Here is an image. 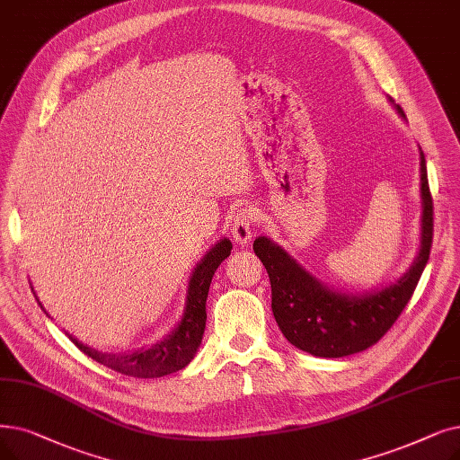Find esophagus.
<instances>
[{
  "instance_id": "obj_1",
  "label": "esophagus",
  "mask_w": 460,
  "mask_h": 460,
  "mask_svg": "<svg viewBox=\"0 0 460 460\" xmlns=\"http://www.w3.org/2000/svg\"><path fill=\"white\" fill-rule=\"evenodd\" d=\"M231 234L236 244H248L255 229V216L250 208L236 210L231 217Z\"/></svg>"
}]
</instances>
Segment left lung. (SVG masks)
Segmentation results:
<instances>
[{
	"mask_svg": "<svg viewBox=\"0 0 460 460\" xmlns=\"http://www.w3.org/2000/svg\"><path fill=\"white\" fill-rule=\"evenodd\" d=\"M391 102V99H389ZM393 103V102H391ZM406 119L402 109L394 105ZM421 229L419 248L408 270L387 286L344 291L327 286L269 236H257L253 252L265 265L272 289V314L288 342L314 357L338 358L376 344L396 322L421 278L432 244V199L425 154L419 148Z\"/></svg>",
	"mask_w": 460,
	"mask_h": 460,
	"instance_id": "left-lung-1",
	"label": "left lung"
}]
</instances>
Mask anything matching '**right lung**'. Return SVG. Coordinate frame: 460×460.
<instances>
[{"instance_id": "right-lung-1", "label": "right lung", "mask_w": 460, "mask_h": 460, "mask_svg": "<svg viewBox=\"0 0 460 460\" xmlns=\"http://www.w3.org/2000/svg\"><path fill=\"white\" fill-rule=\"evenodd\" d=\"M231 241L227 236H224L201 257V261L195 265V269L190 274L181 319H178L174 329L155 344L148 348H138L128 353H103L90 348L88 344H83L67 331L66 334L78 349L92 357L95 363L131 377H162L184 368L195 357L199 346L203 342V332L207 325V296L212 276L219 263L231 255ZM37 303L41 305L39 298Z\"/></svg>"}]
</instances>
